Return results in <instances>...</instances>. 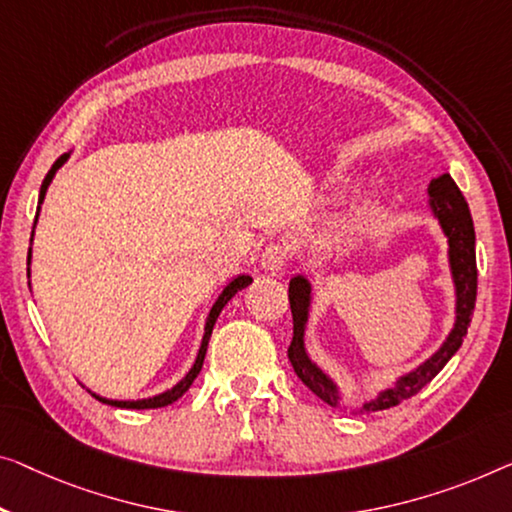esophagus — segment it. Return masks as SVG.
I'll use <instances>...</instances> for the list:
<instances>
[{
	"instance_id": "obj_1",
	"label": "esophagus",
	"mask_w": 512,
	"mask_h": 512,
	"mask_svg": "<svg viewBox=\"0 0 512 512\" xmlns=\"http://www.w3.org/2000/svg\"><path fill=\"white\" fill-rule=\"evenodd\" d=\"M287 262H289V248L280 246V243H271V246H266L262 257H259V264H262V269L266 273L282 271Z\"/></svg>"
}]
</instances>
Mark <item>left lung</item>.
<instances>
[{"label":"left lung","instance_id":"left-lung-1","mask_svg":"<svg viewBox=\"0 0 512 512\" xmlns=\"http://www.w3.org/2000/svg\"><path fill=\"white\" fill-rule=\"evenodd\" d=\"M427 207H430V213L448 241V269H451V280L455 287L453 329L448 331L446 340L441 342L437 352L425 358L421 365H416L414 370H409L407 375H400L393 381V386L384 388L372 400H365L361 407L352 409L354 414H372V411L395 407V404L414 398L423 386L430 384L444 370V365L462 347L464 335H467V326L471 322V315H474L478 287L474 220H471L469 204L460 193V188L455 186L451 174L430 181V186H427ZM312 299H315V292H312L308 278L299 273V276L289 280V308H292L294 319V338L287 349L289 363H292L296 375L317 398H322L331 407H345L342 404L345 395H342L338 381L312 361L308 347H305V331H308L310 322Z\"/></svg>","mask_w":512,"mask_h":512}]
</instances>
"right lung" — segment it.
<instances>
[{"mask_svg": "<svg viewBox=\"0 0 512 512\" xmlns=\"http://www.w3.org/2000/svg\"><path fill=\"white\" fill-rule=\"evenodd\" d=\"M71 154H73V151H68V154L59 156V158L55 160V165L50 167V172L45 174L43 186H41V193H38L36 220H38V213H41V204H43V200H45V193H48L52 179H55V174H57L59 167L64 165L68 158H71ZM36 220H34V227H36ZM32 241H34V230H32ZM29 264H32V248H29V253H27V278H29ZM250 282H253V276H246V273H243V276H234L230 282H227V285H225L223 289H220L218 299L213 301L209 315H207V322H204V335H202L200 349H197L195 361H193V365H190V370L186 372V375H183L172 388H167V391H163V393L151 395V398H142V400H110V398H103V395H98V393H94V391H89V393L94 395V398H96L98 402L110 404V407H119V409H158V407H167V404L177 402V400L181 398V395L188 391L190 384H193V381H195V377L200 375L202 363H204V356H207V347H209L211 331H213V326H216V319H218V315H220V310L225 308L227 301H230L232 296H234L236 292H239V289L250 285ZM29 285H32V282H29Z\"/></svg>", "mask_w": 512, "mask_h": 512, "instance_id": "obj_1", "label": "right lung"}]
</instances>
